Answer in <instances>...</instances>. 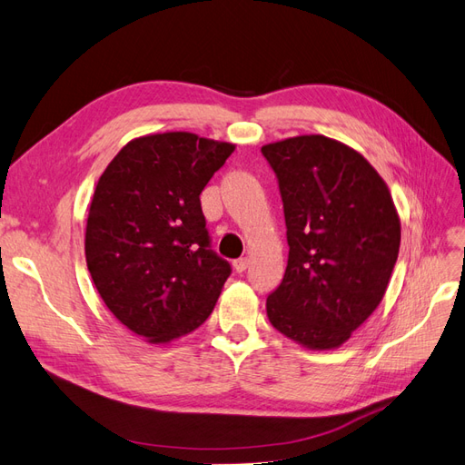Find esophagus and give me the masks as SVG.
I'll list each match as a JSON object with an SVG mask.
<instances>
[{"label": "esophagus", "mask_w": 465, "mask_h": 465, "mask_svg": "<svg viewBox=\"0 0 465 465\" xmlns=\"http://www.w3.org/2000/svg\"><path fill=\"white\" fill-rule=\"evenodd\" d=\"M232 267H234V272H236V273H242V272H246V267H248V258H238V260H234V262H232Z\"/></svg>", "instance_id": "1"}]
</instances>
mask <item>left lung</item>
Wrapping results in <instances>:
<instances>
[{
	"label": "left lung",
	"instance_id": "1",
	"mask_svg": "<svg viewBox=\"0 0 465 465\" xmlns=\"http://www.w3.org/2000/svg\"><path fill=\"white\" fill-rule=\"evenodd\" d=\"M283 202L289 260L267 318L311 349L340 347L382 301L400 252L384 180L351 147L299 135L262 147Z\"/></svg>",
	"mask_w": 465,
	"mask_h": 465
}]
</instances>
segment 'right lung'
I'll return each mask as SVG.
<instances>
[{
	"label": "right lung",
	"instance_id": "obj_1",
	"mask_svg": "<svg viewBox=\"0 0 465 465\" xmlns=\"http://www.w3.org/2000/svg\"><path fill=\"white\" fill-rule=\"evenodd\" d=\"M232 151L188 132L145 135L98 180L87 267L108 311L151 343L200 328L232 272L211 248L200 202Z\"/></svg>",
	"mask_w": 465,
	"mask_h": 465
}]
</instances>
